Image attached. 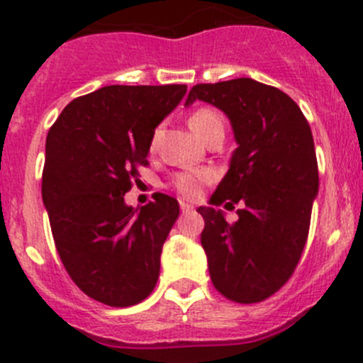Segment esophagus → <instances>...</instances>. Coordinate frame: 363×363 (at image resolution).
I'll use <instances>...</instances> for the list:
<instances>
[{
    "label": "esophagus",
    "instance_id": "obj_1",
    "mask_svg": "<svg viewBox=\"0 0 363 363\" xmlns=\"http://www.w3.org/2000/svg\"><path fill=\"white\" fill-rule=\"evenodd\" d=\"M181 211L182 213H191L193 211V206L186 204V202H181Z\"/></svg>",
    "mask_w": 363,
    "mask_h": 363
}]
</instances>
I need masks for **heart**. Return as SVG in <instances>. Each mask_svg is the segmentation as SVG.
<instances>
[{"instance_id": "1", "label": "heart", "mask_w": 363, "mask_h": 363, "mask_svg": "<svg viewBox=\"0 0 363 363\" xmlns=\"http://www.w3.org/2000/svg\"><path fill=\"white\" fill-rule=\"evenodd\" d=\"M189 127H191V130L195 132L201 140L208 141L213 134H216V132H223L225 121H223V116L218 111L211 109V107H199V109L193 111L191 116H189ZM155 140H157V134L152 135V150H154L155 147ZM213 179H215V175L209 170H189L174 175L170 181V186L174 188V191L177 193L179 197L188 199V201H195V199L201 197L202 186L209 184Z\"/></svg>"}]
</instances>
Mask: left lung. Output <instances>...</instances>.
Wrapping results in <instances>:
<instances>
[{
    "label": "left lung",
    "mask_w": 363,
    "mask_h": 363,
    "mask_svg": "<svg viewBox=\"0 0 363 363\" xmlns=\"http://www.w3.org/2000/svg\"><path fill=\"white\" fill-rule=\"evenodd\" d=\"M195 100L228 114L238 143L209 202L243 204L235 223L220 209H197L209 276L229 301L262 303L292 277L306 245L319 191L311 128L289 94L252 79L197 84L184 105Z\"/></svg>",
    "instance_id": "1"
}]
</instances>
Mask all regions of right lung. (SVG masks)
I'll return each mask as SVG.
<instances>
[{
	"label": "right lung",
	"instance_id": "1",
	"mask_svg": "<svg viewBox=\"0 0 363 363\" xmlns=\"http://www.w3.org/2000/svg\"><path fill=\"white\" fill-rule=\"evenodd\" d=\"M184 84L105 86L64 107L46 138L43 202L73 283L91 299L127 308L147 299L161 250L179 216L155 193L134 209L123 195L140 181L155 127L177 107Z\"/></svg>",
	"mask_w": 363,
	"mask_h": 363
}]
</instances>
